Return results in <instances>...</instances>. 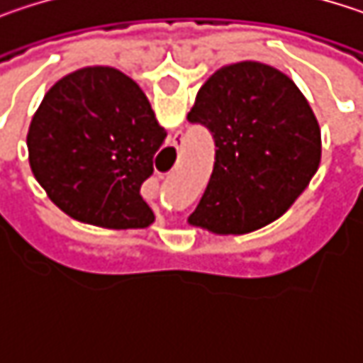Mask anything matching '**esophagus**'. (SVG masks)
<instances>
[{"label": "esophagus", "mask_w": 363, "mask_h": 363, "mask_svg": "<svg viewBox=\"0 0 363 363\" xmlns=\"http://www.w3.org/2000/svg\"><path fill=\"white\" fill-rule=\"evenodd\" d=\"M179 140H181V138H179V136H174V140H172V145H174V147H177V149H179Z\"/></svg>", "instance_id": "1"}]
</instances>
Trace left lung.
I'll list each match as a JSON object with an SVG mask.
<instances>
[{"mask_svg": "<svg viewBox=\"0 0 363 363\" xmlns=\"http://www.w3.org/2000/svg\"><path fill=\"white\" fill-rule=\"evenodd\" d=\"M214 138V170L189 223L242 235L279 218L322 160L320 123L281 71L244 60L218 69L186 115Z\"/></svg>", "mask_w": 363, "mask_h": 363, "instance_id": "obj_1", "label": "left lung"}]
</instances>
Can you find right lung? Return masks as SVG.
Masks as SVG:
<instances>
[{"label":"right lung","mask_w":363,"mask_h":363,"mask_svg":"<svg viewBox=\"0 0 363 363\" xmlns=\"http://www.w3.org/2000/svg\"><path fill=\"white\" fill-rule=\"evenodd\" d=\"M166 136L134 79L86 67L43 96L27 134L29 164L69 216L105 229H143L155 216L140 186Z\"/></svg>","instance_id":"right-lung-1"}]
</instances>
